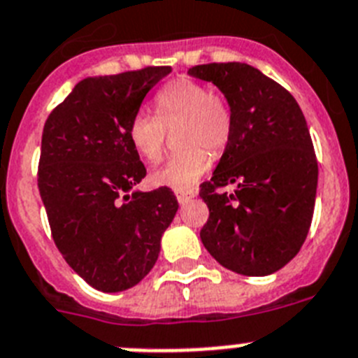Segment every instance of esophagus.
I'll list each match as a JSON object with an SVG mask.
<instances>
[{"mask_svg": "<svg viewBox=\"0 0 358 358\" xmlns=\"http://www.w3.org/2000/svg\"><path fill=\"white\" fill-rule=\"evenodd\" d=\"M176 200H178L180 205H185L187 201H191L192 198L196 196V192L194 191H176Z\"/></svg>", "mask_w": 358, "mask_h": 358, "instance_id": "34e87169", "label": "esophagus"}]
</instances>
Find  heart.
Returning <instances> with one entry per match:
<instances>
[{"mask_svg": "<svg viewBox=\"0 0 358 358\" xmlns=\"http://www.w3.org/2000/svg\"><path fill=\"white\" fill-rule=\"evenodd\" d=\"M157 117L148 111L133 115L127 136L135 151L148 162H157L164 153L166 127H180V141L189 145L151 173V182L160 187L185 191L196 185L209 171L213 151L227 148L232 135V113L225 99L198 80H171L155 97Z\"/></svg>", "mask_w": 358, "mask_h": 358, "instance_id": "obj_1", "label": "heart"}]
</instances>
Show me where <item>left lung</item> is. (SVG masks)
I'll list each match as a JSON object with an SVG mask.
<instances>
[{"label": "left lung", "instance_id": "left-lung-1", "mask_svg": "<svg viewBox=\"0 0 358 358\" xmlns=\"http://www.w3.org/2000/svg\"><path fill=\"white\" fill-rule=\"evenodd\" d=\"M187 76L217 86L232 113L231 141L201 183L209 207L201 243L232 272L270 275L297 256L315 207L319 167L303 111L250 64H200ZM225 185L235 191H217Z\"/></svg>", "mask_w": 358, "mask_h": 358}]
</instances>
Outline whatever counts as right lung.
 Segmentation results:
<instances>
[{
    "instance_id": "obj_1",
    "label": "right lung",
    "mask_w": 358,
    "mask_h": 358,
    "mask_svg": "<svg viewBox=\"0 0 358 358\" xmlns=\"http://www.w3.org/2000/svg\"><path fill=\"white\" fill-rule=\"evenodd\" d=\"M169 73L149 66L86 77L45 122L37 187L59 252L95 290L141 282L178 210L169 187L135 189L145 167L127 136L149 90Z\"/></svg>"
}]
</instances>
